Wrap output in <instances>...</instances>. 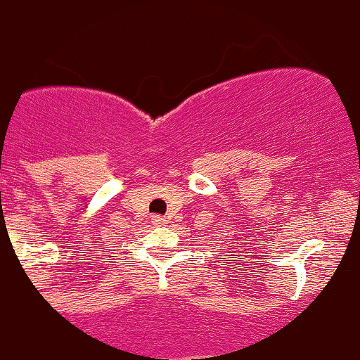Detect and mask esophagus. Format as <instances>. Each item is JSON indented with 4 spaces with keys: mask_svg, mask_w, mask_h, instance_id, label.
<instances>
[{
    "mask_svg": "<svg viewBox=\"0 0 360 360\" xmlns=\"http://www.w3.org/2000/svg\"><path fill=\"white\" fill-rule=\"evenodd\" d=\"M151 221H153L155 226H164V224H167V219L162 217V215H153V219H151Z\"/></svg>",
    "mask_w": 360,
    "mask_h": 360,
    "instance_id": "obj_1",
    "label": "esophagus"
}]
</instances>
